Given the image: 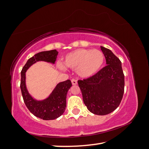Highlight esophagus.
<instances>
[{
	"instance_id": "obj_1",
	"label": "esophagus",
	"mask_w": 149,
	"mask_h": 149,
	"mask_svg": "<svg viewBox=\"0 0 149 149\" xmlns=\"http://www.w3.org/2000/svg\"><path fill=\"white\" fill-rule=\"evenodd\" d=\"M71 82H72V85H77V80H75V79H72Z\"/></svg>"
}]
</instances>
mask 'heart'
<instances>
[{
  "mask_svg": "<svg viewBox=\"0 0 149 149\" xmlns=\"http://www.w3.org/2000/svg\"><path fill=\"white\" fill-rule=\"evenodd\" d=\"M104 61V54L99 49H77L66 55L64 65L69 69L77 70L79 77L87 79L98 72Z\"/></svg>",
  "mask_w": 149,
  "mask_h": 149,
  "instance_id": "b5f03b06",
  "label": "heart"
}]
</instances>
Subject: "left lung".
<instances>
[{
	"mask_svg": "<svg viewBox=\"0 0 149 149\" xmlns=\"http://www.w3.org/2000/svg\"><path fill=\"white\" fill-rule=\"evenodd\" d=\"M107 65L93 77L78 84L83 101L91 113L106 115L119 106L124 92V75L122 63L111 50L101 46Z\"/></svg>",
	"mask_w": 149,
	"mask_h": 149,
	"instance_id": "8db88e82",
	"label": "left lung"
}]
</instances>
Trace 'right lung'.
Here are the masks:
<instances>
[{
    "label": "right lung",
    "instance_id": "obj_1",
    "mask_svg": "<svg viewBox=\"0 0 149 149\" xmlns=\"http://www.w3.org/2000/svg\"><path fill=\"white\" fill-rule=\"evenodd\" d=\"M58 52L56 49L39 52L29 59L21 72L20 88L23 101L31 113L39 118L50 120L61 116L66 108L67 94L72 86L70 80L58 83L48 97L43 100H36L29 93L25 84V72L31 65L42 61L54 64Z\"/></svg>",
    "mask_w": 149,
    "mask_h": 149
}]
</instances>
